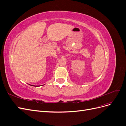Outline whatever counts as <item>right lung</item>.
Here are the masks:
<instances>
[{"label": "right lung", "mask_w": 126, "mask_h": 126, "mask_svg": "<svg viewBox=\"0 0 126 126\" xmlns=\"http://www.w3.org/2000/svg\"><path fill=\"white\" fill-rule=\"evenodd\" d=\"M31 86H33V85H31Z\"/></svg>", "instance_id": "right-lung-1"}]
</instances>
